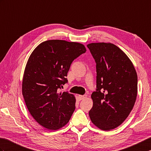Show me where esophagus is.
<instances>
[{"label": "esophagus", "mask_w": 151, "mask_h": 151, "mask_svg": "<svg viewBox=\"0 0 151 151\" xmlns=\"http://www.w3.org/2000/svg\"><path fill=\"white\" fill-rule=\"evenodd\" d=\"M78 98H79V99L81 100H84L87 98V95H79Z\"/></svg>", "instance_id": "obj_1"}]
</instances>
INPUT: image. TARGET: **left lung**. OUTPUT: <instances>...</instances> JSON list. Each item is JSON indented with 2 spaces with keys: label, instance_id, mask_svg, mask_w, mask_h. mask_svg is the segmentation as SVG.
<instances>
[{
  "label": "left lung",
  "instance_id": "1",
  "mask_svg": "<svg viewBox=\"0 0 151 151\" xmlns=\"http://www.w3.org/2000/svg\"><path fill=\"white\" fill-rule=\"evenodd\" d=\"M87 46L95 60L97 73L89 117L101 130H113L123 123L134 106L137 73L127 55L116 45L99 42Z\"/></svg>",
  "mask_w": 151,
  "mask_h": 151
}]
</instances>
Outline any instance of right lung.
Here are the masks:
<instances>
[{
	"label": "right lung",
	"mask_w": 151,
	"mask_h": 151,
	"mask_svg": "<svg viewBox=\"0 0 151 151\" xmlns=\"http://www.w3.org/2000/svg\"><path fill=\"white\" fill-rule=\"evenodd\" d=\"M86 51L75 42L49 40L29 56L24 70L22 93L28 111L40 125L57 130L67 124L75 109L76 99L58 89L68 82L72 62Z\"/></svg>",
	"instance_id": "add662e5"
}]
</instances>
